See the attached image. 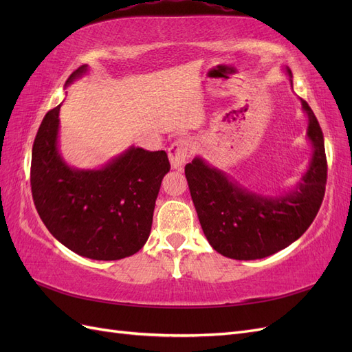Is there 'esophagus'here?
<instances>
[{
	"label": "esophagus",
	"instance_id": "esophagus-1",
	"mask_svg": "<svg viewBox=\"0 0 352 352\" xmlns=\"http://www.w3.org/2000/svg\"><path fill=\"white\" fill-rule=\"evenodd\" d=\"M190 155V144L186 140H177L168 146V160L173 168H180Z\"/></svg>",
	"mask_w": 352,
	"mask_h": 352
}]
</instances>
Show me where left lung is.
<instances>
[{
	"label": "left lung",
	"mask_w": 352,
	"mask_h": 352,
	"mask_svg": "<svg viewBox=\"0 0 352 352\" xmlns=\"http://www.w3.org/2000/svg\"><path fill=\"white\" fill-rule=\"evenodd\" d=\"M291 78L292 73L287 69ZM307 136L313 145L310 167L289 192L264 197L232 182L226 173L197 157L185 166V176L197 214L210 245L233 260L269 257L300 238L322 206L327 162L322 127L307 101Z\"/></svg>",
	"instance_id": "8db88e82"
}]
</instances>
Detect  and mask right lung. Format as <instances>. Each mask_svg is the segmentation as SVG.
I'll return each mask as SVG.
<instances>
[{
    "mask_svg": "<svg viewBox=\"0 0 352 352\" xmlns=\"http://www.w3.org/2000/svg\"><path fill=\"white\" fill-rule=\"evenodd\" d=\"M74 70L66 85L87 73ZM61 104L42 120L32 148L30 186L51 235L82 257L120 260L150 236L155 199L170 170L166 151L131 146L98 170L65 163L57 146Z\"/></svg>",
    "mask_w": 352,
    "mask_h": 352,
    "instance_id": "1",
    "label": "right lung"
}]
</instances>
